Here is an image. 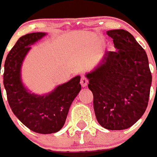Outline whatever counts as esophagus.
<instances>
[{"label": "esophagus", "instance_id": "esophagus-1", "mask_svg": "<svg viewBox=\"0 0 157 157\" xmlns=\"http://www.w3.org/2000/svg\"><path fill=\"white\" fill-rule=\"evenodd\" d=\"M88 79L85 78V76H82V78H81V85H82V87H85L87 85V84H88Z\"/></svg>", "mask_w": 157, "mask_h": 157}]
</instances>
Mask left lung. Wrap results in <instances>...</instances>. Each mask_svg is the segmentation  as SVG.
<instances>
[{"instance_id": "1", "label": "left lung", "mask_w": 157, "mask_h": 157, "mask_svg": "<svg viewBox=\"0 0 157 157\" xmlns=\"http://www.w3.org/2000/svg\"><path fill=\"white\" fill-rule=\"evenodd\" d=\"M116 52L107 51L99 66L86 75L98 122L108 130L129 128L145 112L152 75L145 50L124 29L107 32Z\"/></svg>"}]
</instances>
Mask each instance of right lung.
Returning a JSON list of instances; mask_svg holds the SVG:
<instances>
[{
	"mask_svg": "<svg viewBox=\"0 0 157 157\" xmlns=\"http://www.w3.org/2000/svg\"><path fill=\"white\" fill-rule=\"evenodd\" d=\"M45 35V33H32L17 41L5 60L3 78L13 114L29 130L43 134L56 133L63 128L69 108L82 88L80 76L59 85L46 96L30 94L24 88L21 78L22 62L30 49L29 46Z\"/></svg>",
	"mask_w": 157,
	"mask_h": 157,
	"instance_id": "right-lung-1",
	"label": "right lung"
}]
</instances>
